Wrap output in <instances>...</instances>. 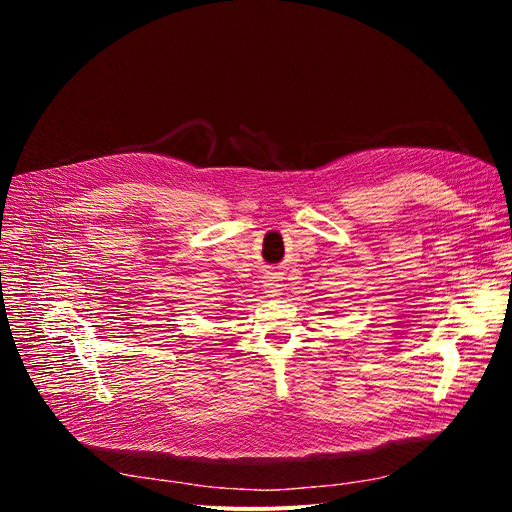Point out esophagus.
I'll use <instances>...</instances> for the list:
<instances>
[{
  "label": "esophagus",
  "mask_w": 512,
  "mask_h": 512,
  "mask_svg": "<svg viewBox=\"0 0 512 512\" xmlns=\"http://www.w3.org/2000/svg\"><path fill=\"white\" fill-rule=\"evenodd\" d=\"M265 292L269 294V297H277V294H280V290H282V284H280V280H277V277H273V275H269V277H265Z\"/></svg>",
  "instance_id": "1"
}]
</instances>
